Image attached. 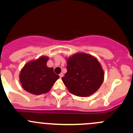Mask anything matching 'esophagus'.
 Listing matches in <instances>:
<instances>
[{
    "label": "esophagus",
    "mask_w": 133,
    "mask_h": 133,
    "mask_svg": "<svg viewBox=\"0 0 133 133\" xmlns=\"http://www.w3.org/2000/svg\"><path fill=\"white\" fill-rule=\"evenodd\" d=\"M59 76H60V78H62V77L63 76H64V74H63L62 73H60V75H59Z\"/></svg>",
    "instance_id": "obj_1"
}]
</instances>
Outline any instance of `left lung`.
Returning a JSON list of instances; mask_svg holds the SVG:
<instances>
[{"instance_id":"obj_1","label":"left lung","mask_w":133,"mask_h":133,"mask_svg":"<svg viewBox=\"0 0 133 133\" xmlns=\"http://www.w3.org/2000/svg\"><path fill=\"white\" fill-rule=\"evenodd\" d=\"M67 73L62 78L64 85L73 95L85 97L95 93L104 79L101 64L95 57L78 53L67 58Z\"/></svg>"}]
</instances>
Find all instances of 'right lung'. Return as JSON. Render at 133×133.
Returning a JSON list of instances; mask_svg holds the SVG:
<instances>
[{
    "mask_svg": "<svg viewBox=\"0 0 133 133\" xmlns=\"http://www.w3.org/2000/svg\"><path fill=\"white\" fill-rule=\"evenodd\" d=\"M49 58L42 56L28 62L21 71L19 79L22 88L29 93L39 95L50 91L54 83L59 78L53 68L47 66Z\"/></svg>",
    "mask_w": 133,
    "mask_h": 133,
    "instance_id": "1",
    "label": "right lung"
}]
</instances>
